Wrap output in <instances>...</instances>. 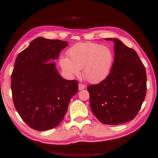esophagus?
I'll use <instances>...</instances> for the list:
<instances>
[{"instance_id":"obj_1","label":"esophagus","mask_w":158,"mask_h":158,"mask_svg":"<svg viewBox=\"0 0 158 158\" xmlns=\"http://www.w3.org/2000/svg\"><path fill=\"white\" fill-rule=\"evenodd\" d=\"M85 85H84V84H78V89H79V90H82L83 89H84L85 88Z\"/></svg>"}]
</instances>
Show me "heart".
<instances>
[{
  "label": "heart",
  "instance_id": "b5f03b06",
  "mask_svg": "<svg viewBox=\"0 0 158 158\" xmlns=\"http://www.w3.org/2000/svg\"><path fill=\"white\" fill-rule=\"evenodd\" d=\"M68 56H62V69L69 76H78L82 69L83 77L88 82L97 84L106 79L111 72L114 54L107 46L94 42L74 44L67 51Z\"/></svg>",
  "mask_w": 158,
  "mask_h": 158
}]
</instances>
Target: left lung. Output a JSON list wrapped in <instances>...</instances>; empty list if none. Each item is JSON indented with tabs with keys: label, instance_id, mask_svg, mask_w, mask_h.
I'll return each mask as SVG.
<instances>
[{
	"label": "left lung",
	"instance_id": "left-lung-1",
	"mask_svg": "<svg viewBox=\"0 0 158 158\" xmlns=\"http://www.w3.org/2000/svg\"><path fill=\"white\" fill-rule=\"evenodd\" d=\"M114 44V59L107 77L90 85L89 105L98 120L117 125L132 121L140 111L146 94L145 67L136 52L116 38H107Z\"/></svg>",
	"mask_w": 158,
	"mask_h": 158
}]
</instances>
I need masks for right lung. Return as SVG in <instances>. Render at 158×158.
Segmentation results:
<instances>
[{
    "label": "right lung",
    "instance_id": "add662e5",
    "mask_svg": "<svg viewBox=\"0 0 158 158\" xmlns=\"http://www.w3.org/2000/svg\"><path fill=\"white\" fill-rule=\"evenodd\" d=\"M66 41L37 37L17 56L11 77L14 107L27 125L36 131L55 128L64 118L77 80L62 78L55 62Z\"/></svg>",
    "mask_w": 158,
    "mask_h": 158
}]
</instances>
